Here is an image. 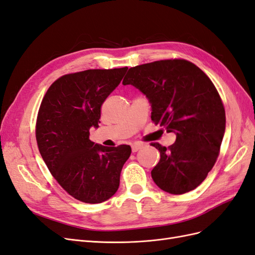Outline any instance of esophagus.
<instances>
[{"instance_id": "1", "label": "esophagus", "mask_w": 255, "mask_h": 255, "mask_svg": "<svg viewBox=\"0 0 255 255\" xmlns=\"http://www.w3.org/2000/svg\"><path fill=\"white\" fill-rule=\"evenodd\" d=\"M142 146H143V144H141V143H134V144H132V151L133 152L139 151Z\"/></svg>"}]
</instances>
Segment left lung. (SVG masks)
Listing matches in <instances>:
<instances>
[{
	"instance_id": "left-lung-1",
	"label": "left lung",
	"mask_w": 255,
	"mask_h": 255,
	"mask_svg": "<svg viewBox=\"0 0 255 255\" xmlns=\"http://www.w3.org/2000/svg\"><path fill=\"white\" fill-rule=\"evenodd\" d=\"M122 84L144 94L154 125L176 135L168 148L151 143L160 153L153 181L172 195L197 188L217 160L226 129L225 106L213 82L195 64L174 58L129 68Z\"/></svg>"
}]
</instances>
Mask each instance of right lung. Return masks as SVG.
<instances>
[{"mask_svg":"<svg viewBox=\"0 0 255 255\" xmlns=\"http://www.w3.org/2000/svg\"><path fill=\"white\" fill-rule=\"evenodd\" d=\"M128 67L89 69L60 76L42 99L36 121L38 149L54 179L84 203H101L119 188L130 146H104L89 139L101 106Z\"/></svg>","mask_w":255,"mask_h":255,"instance_id":"add662e5","label":"right lung"}]
</instances>
